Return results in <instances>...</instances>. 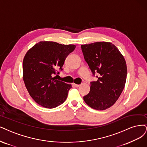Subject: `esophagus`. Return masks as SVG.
I'll list each match as a JSON object with an SVG mask.
<instances>
[{
	"mask_svg": "<svg viewBox=\"0 0 147 147\" xmlns=\"http://www.w3.org/2000/svg\"><path fill=\"white\" fill-rule=\"evenodd\" d=\"M73 86H75V87H76V88H78V87H79V86H80V85H78V84H73Z\"/></svg>",
	"mask_w": 147,
	"mask_h": 147,
	"instance_id": "esophagus-1",
	"label": "esophagus"
}]
</instances>
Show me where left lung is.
Listing matches in <instances>:
<instances>
[{
	"instance_id": "1",
	"label": "left lung",
	"mask_w": 147,
	"mask_h": 147,
	"mask_svg": "<svg viewBox=\"0 0 147 147\" xmlns=\"http://www.w3.org/2000/svg\"><path fill=\"white\" fill-rule=\"evenodd\" d=\"M81 48L93 76L98 73V79L90 82V91L84 100L93 109L106 110L115 104L124 88L127 74L125 60L110 42L82 45Z\"/></svg>"
}]
</instances>
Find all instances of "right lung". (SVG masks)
Here are the masks:
<instances>
[{
	"label": "right lung",
	"instance_id": "right-lung-1",
	"mask_svg": "<svg viewBox=\"0 0 147 147\" xmlns=\"http://www.w3.org/2000/svg\"><path fill=\"white\" fill-rule=\"evenodd\" d=\"M75 48L74 45L43 41L26 53L23 61V79L37 104L53 108L66 100L71 85L57 80L54 76L63 70L65 59Z\"/></svg>",
	"mask_w": 147,
	"mask_h": 147
}]
</instances>
